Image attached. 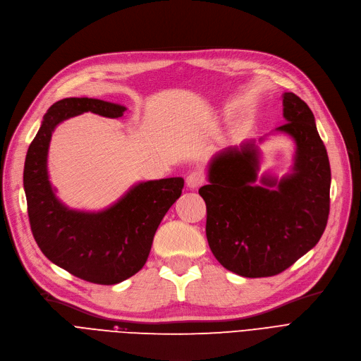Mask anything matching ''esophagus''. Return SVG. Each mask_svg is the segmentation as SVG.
I'll use <instances>...</instances> for the list:
<instances>
[{
    "label": "esophagus",
    "instance_id": "esophagus-1",
    "mask_svg": "<svg viewBox=\"0 0 361 361\" xmlns=\"http://www.w3.org/2000/svg\"><path fill=\"white\" fill-rule=\"evenodd\" d=\"M186 186H188V188H191V190H195V188H198V186L204 182V173L201 171V170H194V171H191L188 176H186Z\"/></svg>",
    "mask_w": 361,
    "mask_h": 361
}]
</instances>
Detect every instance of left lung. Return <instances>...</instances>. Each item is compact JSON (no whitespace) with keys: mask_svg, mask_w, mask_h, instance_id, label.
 Returning <instances> with one entry per match:
<instances>
[{"mask_svg":"<svg viewBox=\"0 0 361 361\" xmlns=\"http://www.w3.org/2000/svg\"><path fill=\"white\" fill-rule=\"evenodd\" d=\"M283 117L276 133L295 142L289 173L259 178L261 151L256 140H246L213 155L209 185L198 190L207 206L210 250L241 277H271L292 267L319 243L327 224L330 164L314 114L286 92Z\"/></svg>","mask_w":361,"mask_h":361,"instance_id":"8db88e82","label":"left lung"}]
</instances>
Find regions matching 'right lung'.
Segmentation results:
<instances>
[{"mask_svg": "<svg viewBox=\"0 0 361 361\" xmlns=\"http://www.w3.org/2000/svg\"><path fill=\"white\" fill-rule=\"evenodd\" d=\"M126 109L92 97L59 100L46 112L25 160L23 188L38 247L54 265L96 284H117L142 269L158 225L183 188L182 178L137 182L97 212L71 209L57 198L47 167L54 128L89 111L120 118Z\"/></svg>", "mask_w": 361, "mask_h": 361, "instance_id": "obj_1", "label": "right lung"}]
</instances>
